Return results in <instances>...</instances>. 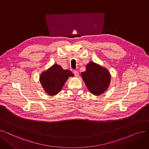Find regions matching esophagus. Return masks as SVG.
<instances>
[{"label":"esophagus","instance_id":"34e87169","mask_svg":"<svg viewBox=\"0 0 149 149\" xmlns=\"http://www.w3.org/2000/svg\"><path fill=\"white\" fill-rule=\"evenodd\" d=\"M74 75H75V77H78V76H79V72L76 71V70H74Z\"/></svg>","mask_w":149,"mask_h":149}]
</instances>
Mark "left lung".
I'll use <instances>...</instances> for the list:
<instances>
[{
    "label": "left lung",
    "instance_id": "1",
    "mask_svg": "<svg viewBox=\"0 0 149 149\" xmlns=\"http://www.w3.org/2000/svg\"><path fill=\"white\" fill-rule=\"evenodd\" d=\"M81 77L89 91L96 96L103 94L107 90L111 80L108 69L92 61L87 64Z\"/></svg>",
    "mask_w": 149,
    "mask_h": 149
}]
</instances>
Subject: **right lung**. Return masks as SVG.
<instances>
[{"label":"right lung","mask_w":149,"mask_h":149,"mask_svg":"<svg viewBox=\"0 0 149 149\" xmlns=\"http://www.w3.org/2000/svg\"><path fill=\"white\" fill-rule=\"evenodd\" d=\"M70 77H74L71 71L63 69L57 64H54L41 73L39 80L45 92L48 95L54 96L61 91Z\"/></svg>","instance_id":"obj_1"}]
</instances>
